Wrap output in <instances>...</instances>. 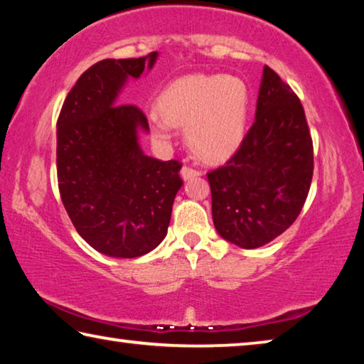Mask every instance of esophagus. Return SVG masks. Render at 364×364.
I'll list each match as a JSON object with an SVG mask.
<instances>
[{
  "instance_id": "esophagus-1",
  "label": "esophagus",
  "mask_w": 364,
  "mask_h": 364,
  "mask_svg": "<svg viewBox=\"0 0 364 364\" xmlns=\"http://www.w3.org/2000/svg\"><path fill=\"white\" fill-rule=\"evenodd\" d=\"M181 176H183V180H193V178L200 176V171L197 168L189 167V165H184V167L181 168Z\"/></svg>"
}]
</instances>
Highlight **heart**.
I'll return each mask as SVG.
<instances>
[{"mask_svg":"<svg viewBox=\"0 0 364 364\" xmlns=\"http://www.w3.org/2000/svg\"><path fill=\"white\" fill-rule=\"evenodd\" d=\"M249 88L241 78L188 75L165 86L151 114L154 136L167 141L173 125H184L193 151L205 160H221L242 143L249 114Z\"/></svg>","mask_w":364,"mask_h":364,"instance_id":"heart-1","label":"heart"}]
</instances>
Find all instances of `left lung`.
Instances as JSON below:
<instances>
[{"label": "left lung", "instance_id": "left-lung-1", "mask_svg": "<svg viewBox=\"0 0 364 364\" xmlns=\"http://www.w3.org/2000/svg\"><path fill=\"white\" fill-rule=\"evenodd\" d=\"M313 178V141L305 110L291 86L268 65L255 122L225 165L207 173L218 234L257 249L291 226Z\"/></svg>", "mask_w": 364, "mask_h": 364}]
</instances>
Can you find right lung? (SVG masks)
I'll return each mask as SVG.
<instances>
[{
  "instance_id": "1",
  "label": "right lung",
  "mask_w": 364,
  "mask_h": 364,
  "mask_svg": "<svg viewBox=\"0 0 364 364\" xmlns=\"http://www.w3.org/2000/svg\"><path fill=\"white\" fill-rule=\"evenodd\" d=\"M157 59H104L85 70L58 119V184L77 232L91 247L117 258L141 257L167 236L181 188L180 160L144 156L138 130L143 110L115 104L127 78H138Z\"/></svg>"
}]
</instances>
